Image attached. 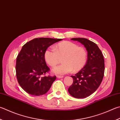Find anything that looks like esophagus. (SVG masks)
<instances>
[{
	"label": "esophagus",
	"mask_w": 120,
	"mask_h": 120,
	"mask_svg": "<svg viewBox=\"0 0 120 120\" xmlns=\"http://www.w3.org/2000/svg\"><path fill=\"white\" fill-rule=\"evenodd\" d=\"M63 76H61V75H56V78H58V79H60V78H62Z\"/></svg>",
	"instance_id": "obj_1"
}]
</instances>
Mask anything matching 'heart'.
<instances>
[{"mask_svg":"<svg viewBox=\"0 0 120 120\" xmlns=\"http://www.w3.org/2000/svg\"><path fill=\"white\" fill-rule=\"evenodd\" d=\"M45 60L50 66L54 67L62 58L64 64L53 69V72L65 75L72 71L78 72L86 66L88 60V52L83 47H79L75 43L64 41L56 44L54 49L48 48L44 53Z\"/></svg>","mask_w":120,"mask_h":120,"instance_id":"b5f03b06","label":"heart"}]
</instances>
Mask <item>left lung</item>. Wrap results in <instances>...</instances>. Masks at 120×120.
<instances>
[{"instance_id": "1", "label": "left lung", "mask_w": 120, "mask_h": 120, "mask_svg": "<svg viewBox=\"0 0 120 120\" xmlns=\"http://www.w3.org/2000/svg\"><path fill=\"white\" fill-rule=\"evenodd\" d=\"M71 40L79 41L84 45L88 51V60L83 68L71 76L73 81L68 88V92L75 98H85L97 90L103 80L105 70L104 58L99 48L92 41L83 38Z\"/></svg>"}]
</instances>
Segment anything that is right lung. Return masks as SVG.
<instances>
[{"mask_svg":"<svg viewBox=\"0 0 120 120\" xmlns=\"http://www.w3.org/2000/svg\"><path fill=\"white\" fill-rule=\"evenodd\" d=\"M61 39L39 38L23 45L16 59V77L19 85L26 92L34 96L45 94L56 79V75L45 76L50 68L44 58L48 48Z\"/></svg>","mask_w":120,"mask_h":120,"instance_id":"obj_1","label":"right lung"}]
</instances>
